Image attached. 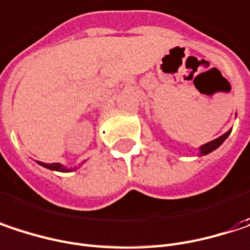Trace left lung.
<instances>
[{
	"label": "left lung",
	"mask_w": 250,
	"mask_h": 250,
	"mask_svg": "<svg viewBox=\"0 0 250 250\" xmlns=\"http://www.w3.org/2000/svg\"><path fill=\"white\" fill-rule=\"evenodd\" d=\"M230 131L232 130H229V131H226L223 136H220V137H217L215 140H212V142H209V143H206V145H203L202 147H200V156H203V154H208V153H210V151H213L215 148H217L226 139H228V136L230 134Z\"/></svg>",
	"instance_id": "left-lung-1"
}]
</instances>
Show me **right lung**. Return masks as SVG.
<instances>
[{"label":"right lung","mask_w":250,"mask_h":250,"mask_svg":"<svg viewBox=\"0 0 250 250\" xmlns=\"http://www.w3.org/2000/svg\"><path fill=\"white\" fill-rule=\"evenodd\" d=\"M38 165H41V166H44V167H47V169H50V170H57V171H71L73 169H67V167H64L62 165H60V163H51V165H48V163H42V162H37Z\"/></svg>","instance_id":"1"}]
</instances>
